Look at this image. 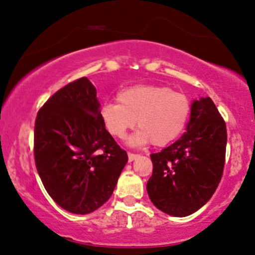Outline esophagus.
<instances>
[{"label":"esophagus","instance_id":"1","mask_svg":"<svg viewBox=\"0 0 255 255\" xmlns=\"http://www.w3.org/2000/svg\"><path fill=\"white\" fill-rule=\"evenodd\" d=\"M137 157V154H135V153H128V161H133L134 159H135Z\"/></svg>","mask_w":255,"mask_h":255}]
</instances>
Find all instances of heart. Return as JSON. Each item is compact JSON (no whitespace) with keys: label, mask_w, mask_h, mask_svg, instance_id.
I'll return each instance as SVG.
<instances>
[{"label":"heart","mask_w":255,"mask_h":255,"mask_svg":"<svg viewBox=\"0 0 255 255\" xmlns=\"http://www.w3.org/2000/svg\"><path fill=\"white\" fill-rule=\"evenodd\" d=\"M116 98L118 103L103 104L101 120L106 129L119 139L134 127L136 120L140 129L130 137L131 145H168L183 133L191 110L185 95L164 85H134L120 91Z\"/></svg>","instance_id":"heart-1"}]
</instances>
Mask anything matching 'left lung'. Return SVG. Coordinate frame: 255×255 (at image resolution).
Masks as SVG:
<instances>
[{"label": "left lung", "mask_w": 255, "mask_h": 255, "mask_svg": "<svg viewBox=\"0 0 255 255\" xmlns=\"http://www.w3.org/2000/svg\"><path fill=\"white\" fill-rule=\"evenodd\" d=\"M226 122L210 97L194 101L186 131L172 145L152 153L147 194L159 210L188 216L216 191L226 161Z\"/></svg>", "instance_id": "left-lung-1"}]
</instances>
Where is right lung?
I'll list each match as a JSON object with an SVG mask.
<instances>
[{
    "instance_id": "right-lung-1",
    "label": "right lung",
    "mask_w": 255,
    "mask_h": 255,
    "mask_svg": "<svg viewBox=\"0 0 255 255\" xmlns=\"http://www.w3.org/2000/svg\"><path fill=\"white\" fill-rule=\"evenodd\" d=\"M34 160L46 191L63 209L89 214L113 195L128 155L104 127L87 77L58 90L39 109Z\"/></svg>"
}]
</instances>
